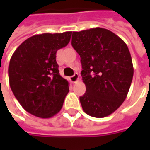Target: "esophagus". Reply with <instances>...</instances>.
<instances>
[{
	"label": "esophagus",
	"instance_id": "esophagus-1",
	"mask_svg": "<svg viewBox=\"0 0 150 150\" xmlns=\"http://www.w3.org/2000/svg\"><path fill=\"white\" fill-rule=\"evenodd\" d=\"M70 80H71V82H72V83H77L78 80H79V75H78V72L74 73V75H73V76L70 77Z\"/></svg>",
	"mask_w": 150,
	"mask_h": 150
}]
</instances>
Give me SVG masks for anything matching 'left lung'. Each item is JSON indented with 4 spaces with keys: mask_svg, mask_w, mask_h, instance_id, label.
I'll return each mask as SVG.
<instances>
[{
    "mask_svg": "<svg viewBox=\"0 0 150 150\" xmlns=\"http://www.w3.org/2000/svg\"><path fill=\"white\" fill-rule=\"evenodd\" d=\"M72 46L82 63L86 93L80 103L87 114L104 118L116 111L128 95L134 67L128 46L101 27L73 32Z\"/></svg>",
    "mask_w": 150,
    "mask_h": 150,
    "instance_id": "obj_1",
    "label": "left lung"
}]
</instances>
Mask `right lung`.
I'll use <instances>...</instances> for the list:
<instances>
[{"instance_id": "right-lung-1", "label": "right lung", "mask_w": 150, "mask_h": 150, "mask_svg": "<svg viewBox=\"0 0 150 150\" xmlns=\"http://www.w3.org/2000/svg\"><path fill=\"white\" fill-rule=\"evenodd\" d=\"M72 32L34 35L11 57V89L21 107L36 117L52 118L62 108L69 84L59 74L56 54L68 44Z\"/></svg>"}]
</instances>
